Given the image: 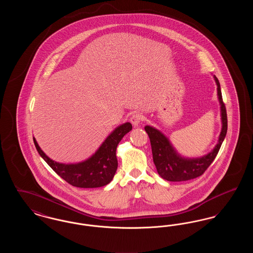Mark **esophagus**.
I'll use <instances>...</instances> for the list:
<instances>
[{
    "mask_svg": "<svg viewBox=\"0 0 253 253\" xmlns=\"http://www.w3.org/2000/svg\"><path fill=\"white\" fill-rule=\"evenodd\" d=\"M143 121H144V118H143V116H141L140 114H134V115H132V117H131V119H130L131 123H132L134 127L139 126L140 123Z\"/></svg>",
    "mask_w": 253,
    "mask_h": 253,
    "instance_id": "1",
    "label": "esophagus"
}]
</instances>
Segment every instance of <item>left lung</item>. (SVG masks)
Wrapping results in <instances>:
<instances>
[{
  "instance_id": "left-lung-1",
  "label": "left lung",
  "mask_w": 253,
  "mask_h": 253,
  "mask_svg": "<svg viewBox=\"0 0 253 253\" xmlns=\"http://www.w3.org/2000/svg\"><path fill=\"white\" fill-rule=\"evenodd\" d=\"M214 80L217 84V96L221 105L222 130L219 135V140L215 148L207 156L199 158H185L176 153L168 138L157 129L151 126H145V131L148 133L152 146L153 159L158 174L165 180H190L202 175L205 170L212 163L220 147L223 143L228 131V118L225 103L223 102L220 84L216 77Z\"/></svg>"
}]
</instances>
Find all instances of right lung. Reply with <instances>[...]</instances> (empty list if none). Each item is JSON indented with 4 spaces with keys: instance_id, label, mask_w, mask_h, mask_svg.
<instances>
[{
    "instance_id": "add662e5",
    "label": "right lung",
    "mask_w": 253,
    "mask_h": 253,
    "mask_svg": "<svg viewBox=\"0 0 253 253\" xmlns=\"http://www.w3.org/2000/svg\"><path fill=\"white\" fill-rule=\"evenodd\" d=\"M132 130V124L126 122L111 132L96 153L77 164H63L50 159L40 148L33 137L40 156L62 179L78 188H98L109 184L118 169L117 147L122 137Z\"/></svg>"
}]
</instances>
